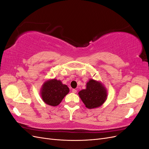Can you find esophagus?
I'll return each instance as SVG.
<instances>
[{"label":"esophagus","mask_w":149,"mask_h":149,"mask_svg":"<svg viewBox=\"0 0 149 149\" xmlns=\"http://www.w3.org/2000/svg\"><path fill=\"white\" fill-rule=\"evenodd\" d=\"M72 92H73V93H76V92H77V90L75 89H72Z\"/></svg>","instance_id":"1"}]
</instances>
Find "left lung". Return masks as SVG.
<instances>
[{"mask_svg": "<svg viewBox=\"0 0 149 149\" xmlns=\"http://www.w3.org/2000/svg\"><path fill=\"white\" fill-rule=\"evenodd\" d=\"M79 96L88 109L101 106L107 99L106 89L102 84L90 79L86 84V89L79 92Z\"/></svg>", "mask_w": 149, "mask_h": 149, "instance_id": "1", "label": "left lung"}]
</instances>
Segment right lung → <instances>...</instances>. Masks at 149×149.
Masks as SVG:
<instances>
[{
  "mask_svg": "<svg viewBox=\"0 0 149 149\" xmlns=\"http://www.w3.org/2000/svg\"><path fill=\"white\" fill-rule=\"evenodd\" d=\"M70 89L60 80L53 79L48 80L43 84L41 95L43 101L47 104L56 106L69 93Z\"/></svg>",
  "mask_w": 149,
  "mask_h": 149,
  "instance_id": "right-lung-1",
  "label": "right lung"
}]
</instances>
